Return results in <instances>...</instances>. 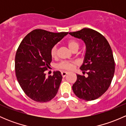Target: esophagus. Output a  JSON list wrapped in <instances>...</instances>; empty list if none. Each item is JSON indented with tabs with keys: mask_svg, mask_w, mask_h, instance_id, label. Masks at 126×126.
Instances as JSON below:
<instances>
[{
	"mask_svg": "<svg viewBox=\"0 0 126 126\" xmlns=\"http://www.w3.org/2000/svg\"><path fill=\"white\" fill-rule=\"evenodd\" d=\"M68 72H66V71H63V72H62V76L63 77H64L66 76V74H68Z\"/></svg>",
	"mask_w": 126,
	"mask_h": 126,
	"instance_id": "1",
	"label": "esophagus"
}]
</instances>
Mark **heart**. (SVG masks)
<instances>
[{
    "instance_id": "1",
    "label": "heart",
    "mask_w": 126,
    "mask_h": 126,
    "mask_svg": "<svg viewBox=\"0 0 126 126\" xmlns=\"http://www.w3.org/2000/svg\"><path fill=\"white\" fill-rule=\"evenodd\" d=\"M67 45L71 51L78 50L80 44L77 40L74 39H69L67 42ZM50 56L52 58H55L57 57V48L56 46H54L52 47L50 50ZM74 65V62H62L57 66L58 69H62V70H71L73 68Z\"/></svg>"
}]
</instances>
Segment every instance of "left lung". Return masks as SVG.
I'll use <instances>...</instances> for the list:
<instances>
[{
	"mask_svg": "<svg viewBox=\"0 0 126 126\" xmlns=\"http://www.w3.org/2000/svg\"><path fill=\"white\" fill-rule=\"evenodd\" d=\"M72 36L85 43L84 61L80 68L88 77L77 74L72 85L75 94L81 99L93 101L99 98L110 87L115 73V60L112 50L106 38L98 32L84 28L70 32Z\"/></svg>",
	"mask_w": 126,
	"mask_h": 126,
	"instance_id": "left-lung-1",
	"label": "left lung"
}]
</instances>
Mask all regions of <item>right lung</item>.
I'll return each mask as SVG.
<instances>
[{
    "label": "right lung",
    "instance_id": "obj_1",
    "mask_svg": "<svg viewBox=\"0 0 126 126\" xmlns=\"http://www.w3.org/2000/svg\"><path fill=\"white\" fill-rule=\"evenodd\" d=\"M68 32L35 29L22 39L15 56L17 80L25 94L38 102H46L57 94L62 79L60 71L46 76L52 57L50 50Z\"/></svg>",
    "mask_w": 126,
    "mask_h": 126
}]
</instances>
